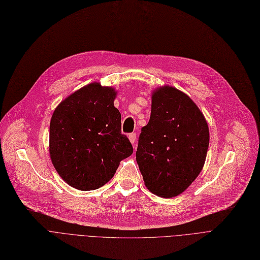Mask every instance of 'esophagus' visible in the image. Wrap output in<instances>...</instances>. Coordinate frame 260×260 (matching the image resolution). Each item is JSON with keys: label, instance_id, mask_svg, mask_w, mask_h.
Listing matches in <instances>:
<instances>
[{"label": "esophagus", "instance_id": "1", "mask_svg": "<svg viewBox=\"0 0 260 260\" xmlns=\"http://www.w3.org/2000/svg\"><path fill=\"white\" fill-rule=\"evenodd\" d=\"M128 139H129V141H131L132 144H135V142H136V134H135V133L129 134V135H128Z\"/></svg>", "mask_w": 260, "mask_h": 260}]
</instances>
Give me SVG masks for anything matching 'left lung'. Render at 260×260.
<instances>
[{"instance_id": "left-lung-1", "label": "left lung", "mask_w": 260, "mask_h": 260, "mask_svg": "<svg viewBox=\"0 0 260 260\" xmlns=\"http://www.w3.org/2000/svg\"><path fill=\"white\" fill-rule=\"evenodd\" d=\"M209 142L207 120L186 93L169 85L155 89L136 152L149 192L163 198L184 192L204 166Z\"/></svg>"}]
</instances>
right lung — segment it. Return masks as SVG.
Here are the masks:
<instances>
[{"mask_svg":"<svg viewBox=\"0 0 260 260\" xmlns=\"http://www.w3.org/2000/svg\"><path fill=\"white\" fill-rule=\"evenodd\" d=\"M117 91L93 82L68 95L54 109L49 125L52 165L68 184L92 190L111 180L120 161L133 154L121 134Z\"/></svg>","mask_w":260,"mask_h":260,"instance_id":"add662e5","label":"right lung"}]
</instances>
